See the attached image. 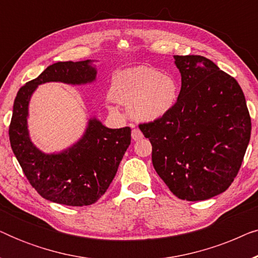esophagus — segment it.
Here are the masks:
<instances>
[{"label": "esophagus", "mask_w": 258, "mask_h": 258, "mask_svg": "<svg viewBox=\"0 0 258 258\" xmlns=\"http://www.w3.org/2000/svg\"><path fill=\"white\" fill-rule=\"evenodd\" d=\"M132 137H133L134 141H139L143 137V134L139 128H134L133 132H132Z\"/></svg>", "instance_id": "1"}]
</instances>
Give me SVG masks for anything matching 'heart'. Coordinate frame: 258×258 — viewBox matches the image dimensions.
Returning <instances> with one entry per match:
<instances>
[{
  "instance_id": "obj_1",
  "label": "heart",
  "mask_w": 258,
  "mask_h": 258,
  "mask_svg": "<svg viewBox=\"0 0 258 258\" xmlns=\"http://www.w3.org/2000/svg\"><path fill=\"white\" fill-rule=\"evenodd\" d=\"M112 96L122 104H130L133 117L155 121L174 108L178 87L174 77L163 75L153 67H134L119 72L111 84Z\"/></svg>"
}]
</instances>
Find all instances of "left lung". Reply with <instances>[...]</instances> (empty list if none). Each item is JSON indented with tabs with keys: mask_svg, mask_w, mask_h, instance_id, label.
I'll return each mask as SVG.
<instances>
[{
	"mask_svg": "<svg viewBox=\"0 0 258 258\" xmlns=\"http://www.w3.org/2000/svg\"><path fill=\"white\" fill-rule=\"evenodd\" d=\"M182 76L171 111L139 126L153 146V165L170 191L185 201L227 190L251 134L244 94L234 77L200 55H175Z\"/></svg>",
	"mask_w": 258,
	"mask_h": 258,
	"instance_id": "8db88e82",
	"label": "left lung"
}]
</instances>
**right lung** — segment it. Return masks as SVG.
<instances>
[{
    "instance_id": "add662e5",
    "label": "right lung",
    "mask_w": 258,
    "mask_h": 258,
    "mask_svg": "<svg viewBox=\"0 0 258 258\" xmlns=\"http://www.w3.org/2000/svg\"><path fill=\"white\" fill-rule=\"evenodd\" d=\"M96 69L90 61L57 62L20 88L9 125L10 146L31 186L51 202L90 206L107 191L132 141V129H109L96 118L89 121L82 139L61 154L47 155L31 143L27 128L28 104L38 84L93 82Z\"/></svg>"
}]
</instances>
